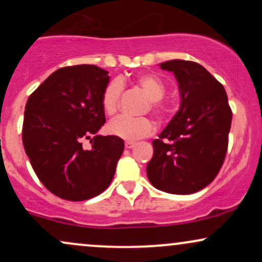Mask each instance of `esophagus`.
<instances>
[{
    "label": "esophagus",
    "mask_w": 262,
    "mask_h": 262,
    "mask_svg": "<svg viewBox=\"0 0 262 262\" xmlns=\"http://www.w3.org/2000/svg\"><path fill=\"white\" fill-rule=\"evenodd\" d=\"M135 145H137V144L133 143V141H125V144H124V146L127 149H133Z\"/></svg>",
    "instance_id": "1"
}]
</instances>
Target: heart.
<instances>
[{"mask_svg": "<svg viewBox=\"0 0 262 262\" xmlns=\"http://www.w3.org/2000/svg\"><path fill=\"white\" fill-rule=\"evenodd\" d=\"M137 82L150 98V111L159 119L166 118L172 107L169 102L162 100L165 92H166V86L162 82V80L152 74H143L137 77ZM123 85L119 80H112L103 89L101 96V104L104 113L108 116H113L118 110ZM154 130L155 124L151 119L146 118V117H139V118L118 117L108 124V132L111 134L129 141H135L141 138L149 137L154 133Z\"/></svg>", "mask_w": 262, "mask_h": 262, "instance_id": "1", "label": "heart"}]
</instances>
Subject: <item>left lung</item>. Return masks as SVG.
Returning <instances> with one entry per match:
<instances>
[{"instance_id":"1","label":"left lung","mask_w":262,"mask_h":262,"mask_svg":"<svg viewBox=\"0 0 262 262\" xmlns=\"http://www.w3.org/2000/svg\"><path fill=\"white\" fill-rule=\"evenodd\" d=\"M179 82L181 104L167 127L152 141L146 167L155 188L189 194L218 175L228 149L231 110L223 85L202 65L186 60L161 62Z\"/></svg>"}]
</instances>
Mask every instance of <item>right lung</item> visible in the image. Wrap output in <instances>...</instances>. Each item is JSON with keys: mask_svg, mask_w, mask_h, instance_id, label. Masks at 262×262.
I'll return each mask as SVG.
<instances>
[{"mask_svg": "<svg viewBox=\"0 0 262 262\" xmlns=\"http://www.w3.org/2000/svg\"><path fill=\"white\" fill-rule=\"evenodd\" d=\"M108 71L96 65L56 70L29 96L22 139L40 182L62 200L86 201L112 182L124 141L98 135L106 123L101 104ZM90 139L92 146L83 141Z\"/></svg>", "mask_w": 262, "mask_h": 262, "instance_id": "1", "label": "right lung"}]
</instances>
